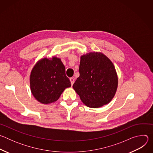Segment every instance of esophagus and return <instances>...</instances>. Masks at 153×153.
I'll list each match as a JSON object with an SVG mask.
<instances>
[{"label":"esophagus","mask_w":153,"mask_h":153,"mask_svg":"<svg viewBox=\"0 0 153 153\" xmlns=\"http://www.w3.org/2000/svg\"><path fill=\"white\" fill-rule=\"evenodd\" d=\"M70 82H71V85H73V83H74V79L73 77H71V78L70 79Z\"/></svg>","instance_id":"esophagus-1"}]
</instances>
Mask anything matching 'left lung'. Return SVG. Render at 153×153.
Segmentation results:
<instances>
[{
	"mask_svg": "<svg viewBox=\"0 0 153 153\" xmlns=\"http://www.w3.org/2000/svg\"><path fill=\"white\" fill-rule=\"evenodd\" d=\"M80 76L73 85L82 102L90 108L110 103L118 85L115 67L103 53L91 52L80 57Z\"/></svg>",
	"mask_w": 153,
	"mask_h": 153,
	"instance_id": "8db88e82",
	"label": "left lung"
}]
</instances>
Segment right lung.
<instances>
[{"label": "right lung", "mask_w": 153, "mask_h": 153, "mask_svg": "<svg viewBox=\"0 0 153 153\" xmlns=\"http://www.w3.org/2000/svg\"><path fill=\"white\" fill-rule=\"evenodd\" d=\"M30 88L35 99L43 104L57 101L63 91L71 86L65 74V68L60 59L55 56L39 60L30 77Z\"/></svg>", "instance_id": "add662e5"}]
</instances>
